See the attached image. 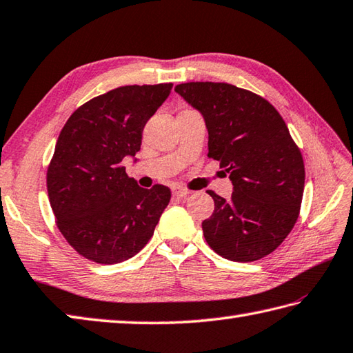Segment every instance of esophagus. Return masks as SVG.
Wrapping results in <instances>:
<instances>
[{
  "instance_id": "esophagus-1",
  "label": "esophagus",
  "mask_w": 353,
  "mask_h": 353,
  "mask_svg": "<svg viewBox=\"0 0 353 353\" xmlns=\"http://www.w3.org/2000/svg\"><path fill=\"white\" fill-rule=\"evenodd\" d=\"M188 194H190V191L186 190V188H181V186H179V188L172 190V196L177 197V199H183V197H186Z\"/></svg>"
}]
</instances>
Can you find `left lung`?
Listing matches in <instances>:
<instances>
[{"instance_id":"left-lung-1","label":"left lung","mask_w":353,"mask_h":353,"mask_svg":"<svg viewBox=\"0 0 353 353\" xmlns=\"http://www.w3.org/2000/svg\"><path fill=\"white\" fill-rule=\"evenodd\" d=\"M176 93L203 116L208 156L230 172L231 199L214 191L202 222L223 259L255 261L281 245L299 219L305 163L280 113L261 96L225 82H186Z\"/></svg>"}]
</instances>
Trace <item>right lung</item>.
<instances>
[{
	"instance_id": "add662e5",
	"label": "right lung",
	"mask_w": 353,
	"mask_h": 353,
	"mask_svg": "<svg viewBox=\"0 0 353 353\" xmlns=\"http://www.w3.org/2000/svg\"><path fill=\"white\" fill-rule=\"evenodd\" d=\"M172 84L125 85L85 102L61 130L47 170L57 225L74 251L101 265L128 260L153 237L171 191L141 188L122 167ZM136 162V159H134Z\"/></svg>"
}]
</instances>
